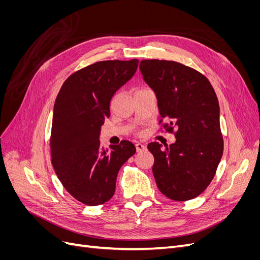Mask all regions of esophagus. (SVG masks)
Returning a JSON list of instances; mask_svg holds the SVG:
<instances>
[{"instance_id": "obj_1", "label": "esophagus", "mask_w": 260, "mask_h": 260, "mask_svg": "<svg viewBox=\"0 0 260 260\" xmlns=\"http://www.w3.org/2000/svg\"><path fill=\"white\" fill-rule=\"evenodd\" d=\"M136 148H137V152H141V151H143V149H145V145L142 143H137Z\"/></svg>"}]
</instances>
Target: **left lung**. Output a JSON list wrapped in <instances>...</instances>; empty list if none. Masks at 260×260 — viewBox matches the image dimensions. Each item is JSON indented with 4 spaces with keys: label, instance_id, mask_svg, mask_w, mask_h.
Returning <instances> with one entry per match:
<instances>
[{
    "label": "left lung",
    "instance_id": "obj_1",
    "mask_svg": "<svg viewBox=\"0 0 260 260\" xmlns=\"http://www.w3.org/2000/svg\"><path fill=\"white\" fill-rule=\"evenodd\" d=\"M139 67L168 121L165 127L176 129L175 143L147 145L157 187L170 200H192L209 185L222 156L216 93L205 76L180 62L143 59Z\"/></svg>",
    "mask_w": 260,
    "mask_h": 260
}]
</instances>
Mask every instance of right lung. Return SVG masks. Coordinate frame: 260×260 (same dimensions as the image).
<instances>
[{"label":"right lung","mask_w":260,"mask_h":260,"mask_svg":"<svg viewBox=\"0 0 260 260\" xmlns=\"http://www.w3.org/2000/svg\"><path fill=\"white\" fill-rule=\"evenodd\" d=\"M138 64V59L105 60L82 68L67 78L55 101L52 165L67 192L85 205L113 198L118 171L136 153L130 141L108 151L99 139L114 94L136 74Z\"/></svg>","instance_id":"1"}]
</instances>
